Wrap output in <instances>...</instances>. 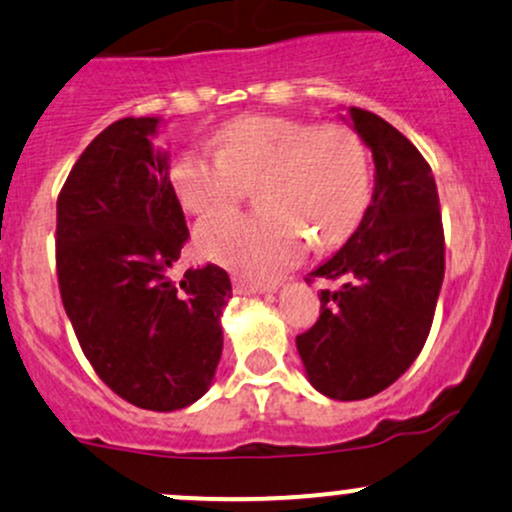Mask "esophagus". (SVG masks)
I'll return each mask as SVG.
<instances>
[{
    "instance_id": "obj_1",
    "label": "esophagus",
    "mask_w": 512,
    "mask_h": 512,
    "mask_svg": "<svg viewBox=\"0 0 512 512\" xmlns=\"http://www.w3.org/2000/svg\"><path fill=\"white\" fill-rule=\"evenodd\" d=\"M233 286L238 294H262V291H274L277 289V282H252V279H243V277H235L233 279Z\"/></svg>"
}]
</instances>
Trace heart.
<instances>
[{
  "mask_svg": "<svg viewBox=\"0 0 512 512\" xmlns=\"http://www.w3.org/2000/svg\"><path fill=\"white\" fill-rule=\"evenodd\" d=\"M218 153L187 150L170 179L189 213L233 206L245 184H257L262 209L216 213L196 228L209 260L265 279L289 265L306 240L318 250L350 238L372 199L369 157L355 128L286 116L247 114L218 131Z\"/></svg>",
  "mask_w": 512,
  "mask_h": 512,
  "instance_id": "heart-1",
  "label": "heart"
}]
</instances>
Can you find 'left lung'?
Returning <instances> with one entry per match:
<instances>
[{"mask_svg": "<svg viewBox=\"0 0 512 512\" xmlns=\"http://www.w3.org/2000/svg\"><path fill=\"white\" fill-rule=\"evenodd\" d=\"M374 155V194L345 247L306 277L342 279L320 291V316L296 335L308 381L335 401L389 389L428 340L445 279V230L432 170L381 116L350 109Z\"/></svg>", "mask_w": 512, "mask_h": 512, "instance_id": "1", "label": "left lung"}]
</instances>
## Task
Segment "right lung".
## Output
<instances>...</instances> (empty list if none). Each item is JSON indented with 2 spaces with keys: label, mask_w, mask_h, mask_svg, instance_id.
I'll return each mask as SVG.
<instances>
[{
  "label": "right lung",
  "mask_w": 512,
  "mask_h": 512,
  "mask_svg": "<svg viewBox=\"0 0 512 512\" xmlns=\"http://www.w3.org/2000/svg\"><path fill=\"white\" fill-rule=\"evenodd\" d=\"M157 119L114 121L58 194L55 269L84 357L116 396L177 411L209 389L223 350L230 277L218 265L172 272L189 240Z\"/></svg>",
  "instance_id": "add662e5"
}]
</instances>
